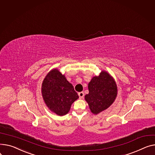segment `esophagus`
Segmentation results:
<instances>
[{
	"instance_id": "1",
	"label": "esophagus",
	"mask_w": 155,
	"mask_h": 155,
	"mask_svg": "<svg viewBox=\"0 0 155 155\" xmlns=\"http://www.w3.org/2000/svg\"><path fill=\"white\" fill-rule=\"evenodd\" d=\"M84 92H82V91H81V92H79L78 93V96H79V97H80V98H84Z\"/></svg>"
}]
</instances>
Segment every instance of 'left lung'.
Masks as SVG:
<instances>
[{
    "instance_id": "8db88e82",
    "label": "left lung",
    "mask_w": 155,
    "mask_h": 155,
    "mask_svg": "<svg viewBox=\"0 0 155 155\" xmlns=\"http://www.w3.org/2000/svg\"><path fill=\"white\" fill-rule=\"evenodd\" d=\"M89 93L85 96L91 111L95 115L107 109L117 96V86L113 78L105 71L94 77L88 85Z\"/></svg>"
}]
</instances>
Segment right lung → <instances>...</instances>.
Masks as SVG:
<instances>
[{
    "mask_svg": "<svg viewBox=\"0 0 155 155\" xmlns=\"http://www.w3.org/2000/svg\"><path fill=\"white\" fill-rule=\"evenodd\" d=\"M42 94L48 108L59 116L68 113L71 104L79 98L73 85L57 68L51 70L45 77Z\"/></svg>",
    "mask_w": 155,
    "mask_h": 155,
    "instance_id": "right-lung-1",
    "label": "right lung"
}]
</instances>
